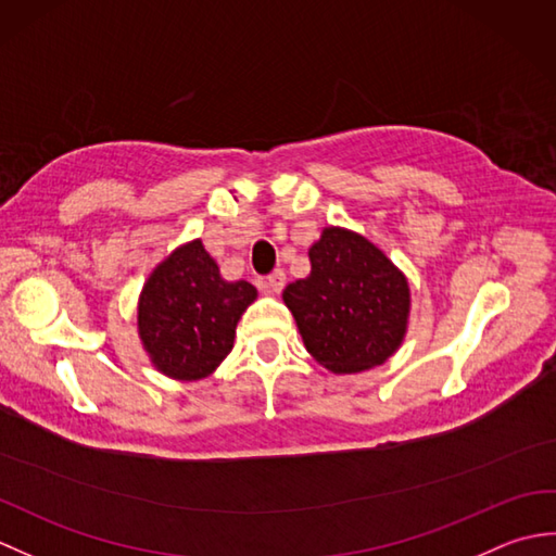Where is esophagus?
Masks as SVG:
<instances>
[{"mask_svg": "<svg viewBox=\"0 0 556 556\" xmlns=\"http://www.w3.org/2000/svg\"><path fill=\"white\" fill-rule=\"evenodd\" d=\"M265 285H267V289H269L271 293H279L281 289H285V285H287V275H285V269H275V271H269Z\"/></svg>", "mask_w": 556, "mask_h": 556, "instance_id": "obj_1", "label": "esophagus"}]
</instances>
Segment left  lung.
<instances>
[{"instance_id":"1","label":"left lung","mask_w":556,"mask_h":556,"mask_svg":"<svg viewBox=\"0 0 556 556\" xmlns=\"http://www.w3.org/2000/svg\"><path fill=\"white\" fill-rule=\"evenodd\" d=\"M311 275L281 293L303 344L327 370L351 375L382 365L406 337L410 289L365 236L327 227L308 251Z\"/></svg>"}]
</instances>
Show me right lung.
<instances>
[{
  "label": "right lung",
  "instance_id": "obj_1",
  "mask_svg": "<svg viewBox=\"0 0 556 556\" xmlns=\"http://www.w3.org/2000/svg\"><path fill=\"white\" fill-rule=\"evenodd\" d=\"M257 289L222 279L200 239L184 243L150 271L138 299V334L152 365L172 380L195 382L233 349L236 325Z\"/></svg>",
  "mask_w": 556,
  "mask_h": 556
}]
</instances>
